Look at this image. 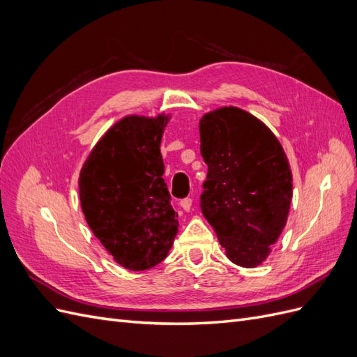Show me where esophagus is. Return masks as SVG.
<instances>
[{"mask_svg":"<svg viewBox=\"0 0 357 357\" xmlns=\"http://www.w3.org/2000/svg\"><path fill=\"white\" fill-rule=\"evenodd\" d=\"M180 207L185 210V211H189L192 208V198H185L180 201Z\"/></svg>","mask_w":357,"mask_h":357,"instance_id":"esophagus-1","label":"esophagus"}]
</instances>
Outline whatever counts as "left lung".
Wrapping results in <instances>:
<instances>
[{
	"instance_id": "obj_1",
	"label": "left lung",
	"mask_w": 357,
	"mask_h": 357,
	"mask_svg": "<svg viewBox=\"0 0 357 357\" xmlns=\"http://www.w3.org/2000/svg\"><path fill=\"white\" fill-rule=\"evenodd\" d=\"M201 155L208 165L201 210L231 262L261 265L282 235L291 202L284 150L264 122L238 107L205 113Z\"/></svg>"
}]
</instances>
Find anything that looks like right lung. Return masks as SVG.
Instances as JSON below:
<instances>
[{
	"label": "right lung",
	"mask_w": 357,
	"mask_h": 357,
	"mask_svg": "<svg viewBox=\"0 0 357 357\" xmlns=\"http://www.w3.org/2000/svg\"><path fill=\"white\" fill-rule=\"evenodd\" d=\"M169 117L125 116L95 144L80 171L86 222L114 261L131 271L164 261L178 231L159 149Z\"/></svg>",
	"instance_id": "1"
}]
</instances>
